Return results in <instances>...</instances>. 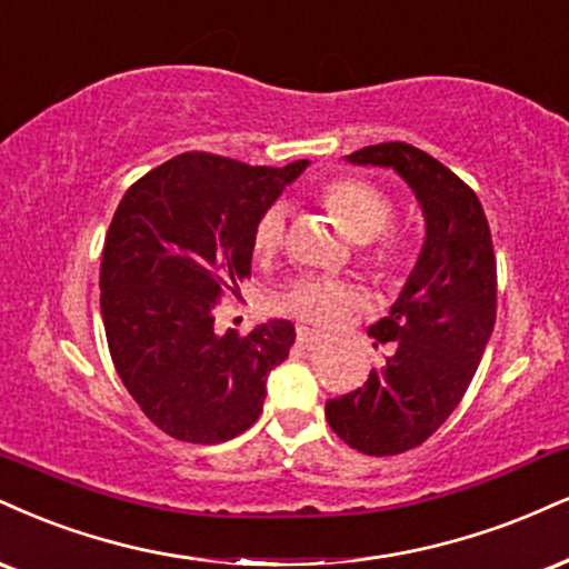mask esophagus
Instances as JSON below:
<instances>
[{
    "label": "esophagus",
    "mask_w": 569,
    "mask_h": 569,
    "mask_svg": "<svg viewBox=\"0 0 569 569\" xmlns=\"http://www.w3.org/2000/svg\"><path fill=\"white\" fill-rule=\"evenodd\" d=\"M297 341H299V345H302V347H315V345H320V341H323V333L315 331V328L299 326V328H297Z\"/></svg>",
    "instance_id": "esophagus-1"
}]
</instances>
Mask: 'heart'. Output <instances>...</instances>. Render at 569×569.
<instances>
[{"instance_id":"1","label":"heart","mask_w":569,"mask_h":569,"mask_svg":"<svg viewBox=\"0 0 569 569\" xmlns=\"http://www.w3.org/2000/svg\"><path fill=\"white\" fill-rule=\"evenodd\" d=\"M323 203L333 222L352 241H362V257L371 272L381 280H392L408 259V241L400 232L387 230L395 217V203L385 190L360 177H337L320 188ZM283 209L262 211L251 230V251L259 259L276 257L283 246ZM358 302V291L341 280H299L286 293L280 310L302 318L315 326H333L350 307Z\"/></svg>"}]
</instances>
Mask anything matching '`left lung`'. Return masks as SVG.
Listing matches in <instances>:
<instances>
[{
  "instance_id": "1",
  "label": "left lung",
  "mask_w": 569,
  "mask_h": 569,
  "mask_svg": "<svg viewBox=\"0 0 569 569\" xmlns=\"http://www.w3.org/2000/svg\"><path fill=\"white\" fill-rule=\"evenodd\" d=\"M347 161L395 169L419 198L427 238L387 318L368 328L389 347L379 371L326 402L350 448L397 456L429 440L458 408L496 326V254L480 198L461 177L408 142H379Z\"/></svg>"
}]
</instances>
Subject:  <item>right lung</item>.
I'll use <instances>...</instances> for the list:
<instances>
[{
	"instance_id": "1",
	"label": "right lung",
	"mask_w": 569,
	"mask_h": 569,
	"mask_svg": "<svg viewBox=\"0 0 569 569\" xmlns=\"http://www.w3.org/2000/svg\"><path fill=\"white\" fill-rule=\"evenodd\" d=\"M307 163L180 153L116 209L100 264L108 350L142 413L174 440L217 445L246 432L262 413L267 376L289 358V320L238 337L217 331L214 310L251 276L257 219Z\"/></svg>"
}]
</instances>
